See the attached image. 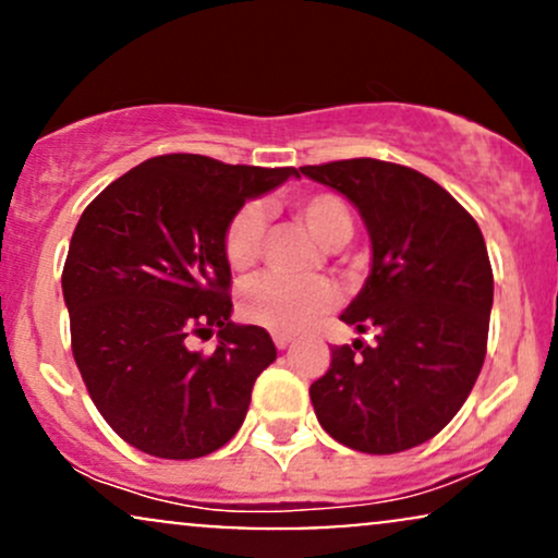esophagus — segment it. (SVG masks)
Returning a JSON list of instances; mask_svg holds the SVG:
<instances>
[{"label": "esophagus", "mask_w": 558, "mask_h": 558, "mask_svg": "<svg viewBox=\"0 0 558 558\" xmlns=\"http://www.w3.org/2000/svg\"><path fill=\"white\" fill-rule=\"evenodd\" d=\"M272 341H275V345H278L280 351H283V349H288V345L293 343V336H288V332H275Z\"/></svg>", "instance_id": "1"}]
</instances>
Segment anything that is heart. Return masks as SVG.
<instances>
[{"label":"heart","instance_id":"obj_1","mask_svg":"<svg viewBox=\"0 0 558 558\" xmlns=\"http://www.w3.org/2000/svg\"><path fill=\"white\" fill-rule=\"evenodd\" d=\"M296 220L325 248H341L354 235V213L345 198L330 191H317L293 202ZM267 217L259 204H246L230 217L222 239V252L233 272H246L257 265L265 246ZM336 301V288L325 278L283 280L262 275L241 288L239 312L246 323L275 332H299L328 312Z\"/></svg>","mask_w":558,"mask_h":558}]
</instances>
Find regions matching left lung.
Returning <instances> with one entry per match:
<instances>
[{
	"mask_svg": "<svg viewBox=\"0 0 558 558\" xmlns=\"http://www.w3.org/2000/svg\"><path fill=\"white\" fill-rule=\"evenodd\" d=\"M360 209L373 270L341 319L375 343L332 345L312 383L319 425L364 453H399L438 435L475 386L488 349L493 270L477 222L422 172L383 159L306 165Z\"/></svg>",
	"mask_w": 558,
	"mask_h": 558,
	"instance_id": "8db88e82",
	"label": "left lung"
}]
</instances>
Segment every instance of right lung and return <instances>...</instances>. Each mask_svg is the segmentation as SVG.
I'll return each mask as SVG.
<instances>
[{
	"mask_svg": "<svg viewBox=\"0 0 558 558\" xmlns=\"http://www.w3.org/2000/svg\"><path fill=\"white\" fill-rule=\"evenodd\" d=\"M296 168L162 155L112 181L70 239L62 296L88 396L125 444L159 459L226 446L278 351L270 332L230 323L226 228L248 198ZM218 330L215 352L187 345Z\"/></svg>",
	"mask_w": 558,
	"mask_h": 558,
	"instance_id": "right-lung-1",
	"label": "right lung"
}]
</instances>
